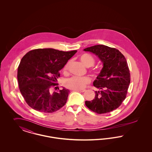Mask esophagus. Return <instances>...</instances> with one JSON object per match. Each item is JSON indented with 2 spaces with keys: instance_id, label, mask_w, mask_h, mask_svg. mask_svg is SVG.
I'll return each mask as SVG.
<instances>
[{
  "instance_id": "1",
  "label": "esophagus",
  "mask_w": 152,
  "mask_h": 152,
  "mask_svg": "<svg viewBox=\"0 0 152 152\" xmlns=\"http://www.w3.org/2000/svg\"><path fill=\"white\" fill-rule=\"evenodd\" d=\"M77 91V92H84L86 91V89H83V90H76V91Z\"/></svg>"
}]
</instances>
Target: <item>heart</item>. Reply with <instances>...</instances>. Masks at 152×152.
<instances>
[{"mask_svg": "<svg viewBox=\"0 0 152 152\" xmlns=\"http://www.w3.org/2000/svg\"><path fill=\"white\" fill-rule=\"evenodd\" d=\"M80 61L81 63L87 67H90L94 65V58L88 55L84 54L80 58ZM69 63H67L63 68L64 72L66 73L68 69ZM91 83V79L88 77H80L77 76H73L71 78L66 80L64 81V86L68 89L76 91L81 90L84 89Z\"/></svg>", "mask_w": 152, "mask_h": 152, "instance_id": "b5f03b06", "label": "heart"}]
</instances>
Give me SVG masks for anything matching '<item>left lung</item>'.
Returning <instances> with one entry per match:
<instances>
[{
  "label": "left lung",
  "instance_id": "8db88e82",
  "mask_svg": "<svg viewBox=\"0 0 152 152\" xmlns=\"http://www.w3.org/2000/svg\"><path fill=\"white\" fill-rule=\"evenodd\" d=\"M98 56L103 67L94 81L99 89L93 100L86 101L87 107L98 114L109 113L118 108L126 98L130 75L126 58L114 48L96 45L84 49Z\"/></svg>",
  "mask_w": 152,
  "mask_h": 152
}]
</instances>
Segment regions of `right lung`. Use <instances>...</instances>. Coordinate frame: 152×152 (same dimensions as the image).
Here are the masks:
<instances>
[{"mask_svg": "<svg viewBox=\"0 0 152 152\" xmlns=\"http://www.w3.org/2000/svg\"><path fill=\"white\" fill-rule=\"evenodd\" d=\"M76 52L39 48L23 57L17 77L20 91L30 107L40 112L52 113L65 105L69 91L63 87L52 92V88L56 90L59 71Z\"/></svg>", "mask_w": 152, "mask_h": 152, "instance_id": "add662e5", "label": "right lung"}]
</instances>
